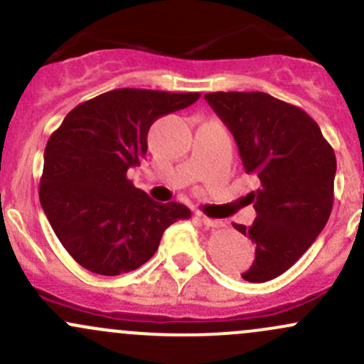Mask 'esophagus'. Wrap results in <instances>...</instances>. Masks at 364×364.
I'll list each match as a JSON object with an SVG mask.
<instances>
[{
	"label": "esophagus",
	"instance_id": "esophagus-1",
	"mask_svg": "<svg viewBox=\"0 0 364 364\" xmlns=\"http://www.w3.org/2000/svg\"><path fill=\"white\" fill-rule=\"evenodd\" d=\"M197 218L200 219V221L203 223V226H207V228H221L223 226V221H219V219L207 218V215H203V214H197Z\"/></svg>",
	"mask_w": 364,
	"mask_h": 364
}]
</instances>
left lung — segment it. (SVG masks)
<instances>
[{"label":"left lung","instance_id":"obj_1","mask_svg":"<svg viewBox=\"0 0 364 364\" xmlns=\"http://www.w3.org/2000/svg\"><path fill=\"white\" fill-rule=\"evenodd\" d=\"M238 145L257 218L235 230L255 243V261L243 279L267 282L285 273L313 245L333 207L337 161L311 115L261 91L203 95Z\"/></svg>","mask_w":364,"mask_h":364}]
</instances>
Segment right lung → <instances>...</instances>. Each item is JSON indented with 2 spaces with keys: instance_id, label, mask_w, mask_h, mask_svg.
I'll list each match as a JSON object with an SVG mask.
<instances>
[{
  "instance_id": "add662e5",
  "label": "right lung",
  "mask_w": 364,
  "mask_h": 364,
  "mask_svg": "<svg viewBox=\"0 0 364 364\" xmlns=\"http://www.w3.org/2000/svg\"><path fill=\"white\" fill-rule=\"evenodd\" d=\"M200 93L121 87L79 103L45 149L39 200L65 250L87 271L117 277L145 264L173 223L191 213L154 202L127 179L145 157L146 134L162 115Z\"/></svg>"
}]
</instances>
